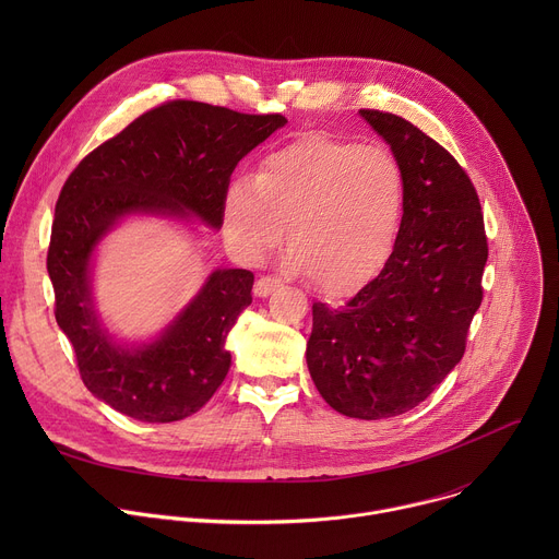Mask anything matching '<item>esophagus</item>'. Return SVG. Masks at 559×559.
I'll use <instances>...</instances> for the list:
<instances>
[{"instance_id":"34e87169","label":"esophagus","mask_w":559,"mask_h":559,"mask_svg":"<svg viewBox=\"0 0 559 559\" xmlns=\"http://www.w3.org/2000/svg\"><path fill=\"white\" fill-rule=\"evenodd\" d=\"M281 285H283V281H281V278H274V276H261V278L254 283V296L265 298V296H270L272 292H276Z\"/></svg>"}]
</instances>
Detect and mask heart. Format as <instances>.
Here are the masks:
<instances>
[{"mask_svg": "<svg viewBox=\"0 0 559 559\" xmlns=\"http://www.w3.org/2000/svg\"><path fill=\"white\" fill-rule=\"evenodd\" d=\"M405 175L380 145L309 132L270 152L254 181L234 179L221 203L229 248L259 261L289 227V263L330 296L371 283L393 254L405 216Z\"/></svg>", "mask_w": 559, "mask_h": 559, "instance_id": "heart-1", "label": "heart"}]
</instances>
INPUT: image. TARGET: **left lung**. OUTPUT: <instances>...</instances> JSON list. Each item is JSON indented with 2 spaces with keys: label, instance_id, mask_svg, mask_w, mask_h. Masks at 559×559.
I'll list each match as a JSON object with an SVG mask.
<instances>
[{
  "label": "left lung",
  "instance_id": "1",
  "mask_svg": "<svg viewBox=\"0 0 559 559\" xmlns=\"http://www.w3.org/2000/svg\"><path fill=\"white\" fill-rule=\"evenodd\" d=\"M405 175L401 234L382 272L343 307L313 302L309 376L343 416L407 414L464 354L483 302L480 199L455 158L403 117L360 110Z\"/></svg>",
  "mask_w": 559,
  "mask_h": 559
}]
</instances>
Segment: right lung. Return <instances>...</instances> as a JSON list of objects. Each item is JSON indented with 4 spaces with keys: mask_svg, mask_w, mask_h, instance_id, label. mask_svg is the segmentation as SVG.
I'll use <instances>...</instances> for the list:
<instances>
[{
    "mask_svg": "<svg viewBox=\"0 0 559 559\" xmlns=\"http://www.w3.org/2000/svg\"><path fill=\"white\" fill-rule=\"evenodd\" d=\"M285 123L283 115L170 102L91 152L63 183L46 261L55 318L84 384L115 412L141 423L197 414L229 371L227 336L252 302L254 274L210 272L162 332L126 343L104 323L93 289L104 238L130 218L218 229L236 164Z\"/></svg>",
    "mask_w": 559,
    "mask_h": 559,
    "instance_id": "add662e5",
    "label": "right lung"
}]
</instances>
